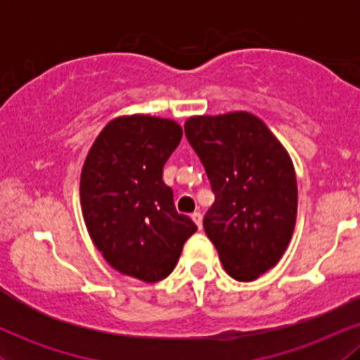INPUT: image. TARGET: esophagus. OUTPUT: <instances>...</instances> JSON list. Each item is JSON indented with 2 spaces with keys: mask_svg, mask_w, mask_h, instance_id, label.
<instances>
[{
  "mask_svg": "<svg viewBox=\"0 0 360 360\" xmlns=\"http://www.w3.org/2000/svg\"><path fill=\"white\" fill-rule=\"evenodd\" d=\"M191 218H193V221L196 223L198 229L201 230V226H203V214H201L200 212H194V213L191 214Z\"/></svg>",
  "mask_w": 360,
  "mask_h": 360,
  "instance_id": "1",
  "label": "esophagus"
}]
</instances>
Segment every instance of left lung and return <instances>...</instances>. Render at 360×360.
<instances>
[{
  "label": "left lung",
  "instance_id": "1",
  "mask_svg": "<svg viewBox=\"0 0 360 360\" xmlns=\"http://www.w3.org/2000/svg\"><path fill=\"white\" fill-rule=\"evenodd\" d=\"M184 134L214 193L206 235L233 279H257L279 262L295 230L298 184L286 148L247 111L191 117Z\"/></svg>",
  "mask_w": 360,
  "mask_h": 360
}]
</instances>
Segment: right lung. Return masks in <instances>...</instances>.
<instances>
[{
  "label": "right lung",
  "instance_id": "1",
  "mask_svg": "<svg viewBox=\"0 0 360 360\" xmlns=\"http://www.w3.org/2000/svg\"><path fill=\"white\" fill-rule=\"evenodd\" d=\"M183 137L174 120L120 117L94 140L81 172L91 240L113 269L146 283L167 278L198 226L176 212L164 164Z\"/></svg>",
  "mask_w": 360,
  "mask_h": 360
}]
</instances>
